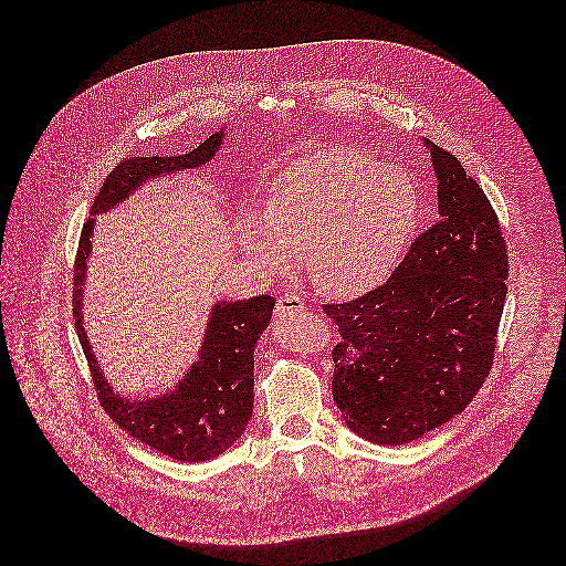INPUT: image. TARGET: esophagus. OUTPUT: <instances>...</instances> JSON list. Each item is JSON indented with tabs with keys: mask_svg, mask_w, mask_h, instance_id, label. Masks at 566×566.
Listing matches in <instances>:
<instances>
[{
	"mask_svg": "<svg viewBox=\"0 0 566 566\" xmlns=\"http://www.w3.org/2000/svg\"><path fill=\"white\" fill-rule=\"evenodd\" d=\"M303 301L298 298V296H294V294H285V296H281L279 301H276V318L279 321H283V318H287V316H292L294 312H303Z\"/></svg>",
	"mask_w": 566,
	"mask_h": 566,
	"instance_id": "esophagus-1",
	"label": "esophagus"
}]
</instances>
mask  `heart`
<instances>
[{"mask_svg": "<svg viewBox=\"0 0 566 566\" xmlns=\"http://www.w3.org/2000/svg\"><path fill=\"white\" fill-rule=\"evenodd\" d=\"M418 213L420 198L403 169L353 148L321 146L270 180L261 213H240L235 240L268 276L294 274L307 252L321 290L357 296L401 261Z\"/></svg>", "mask_w": 566, "mask_h": 566, "instance_id": "1", "label": "heart"}]
</instances>
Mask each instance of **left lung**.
I'll list each match as a JSON object with an SVG mask.
<instances>
[{
    "instance_id": "8db88e82",
    "label": "left lung",
    "mask_w": 566,
    "mask_h": 566,
    "mask_svg": "<svg viewBox=\"0 0 566 566\" xmlns=\"http://www.w3.org/2000/svg\"><path fill=\"white\" fill-rule=\"evenodd\" d=\"M438 222L377 290L324 305L339 328L333 401L373 444H407L455 418L482 388L505 303L507 254L482 187L422 139Z\"/></svg>"
}]
</instances>
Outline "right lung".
Here are the masks:
<instances>
[{"label": "right lung", "instance_id": "add662e5", "mask_svg": "<svg viewBox=\"0 0 566 566\" xmlns=\"http://www.w3.org/2000/svg\"><path fill=\"white\" fill-rule=\"evenodd\" d=\"M224 137L227 128H220L187 155L135 157L119 163L113 174L106 176L91 207L74 270L76 331L99 403L126 433L178 462L213 460L242 438L254 403V346L270 324L274 298L252 296L248 301H218L209 312L198 357L178 384L155 397H128L117 392L104 377V368L84 331V285L93 250L95 216L113 211L157 178H169L207 165L222 148Z\"/></svg>", "mask_w": 566, "mask_h": 566}]
</instances>
